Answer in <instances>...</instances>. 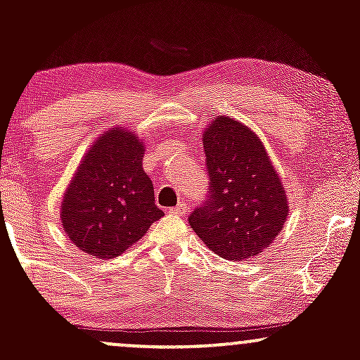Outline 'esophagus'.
Returning <instances> with one entry per match:
<instances>
[{"label":"esophagus","mask_w":360,"mask_h":360,"mask_svg":"<svg viewBox=\"0 0 360 360\" xmlns=\"http://www.w3.org/2000/svg\"><path fill=\"white\" fill-rule=\"evenodd\" d=\"M169 213L174 214V217H184V214H186V205H184V203L176 205L174 208L169 210Z\"/></svg>","instance_id":"esophagus-1"}]
</instances>
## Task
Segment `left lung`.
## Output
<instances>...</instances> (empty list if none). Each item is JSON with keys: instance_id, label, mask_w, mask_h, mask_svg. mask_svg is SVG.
<instances>
[{"instance_id": "left-lung-1", "label": "left lung", "mask_w": 360, "mask_h": 360, "mask_svg": "<svg viewBox=\"0 0 360 360\" xmlns=\"http://www.w3.org/2000/svg\"><path fill=\"white\" fill-rule=\"evenodd\" d=\"M203 147L212 191L189 214V225L220 257H254L283 230L289 213L286 189L264 143L237 120L213 118Z\"/></svg>"}]
</instances>
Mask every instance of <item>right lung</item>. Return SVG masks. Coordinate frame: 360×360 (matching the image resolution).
I'll list each match as a JSON object with an SVG mask.
<instances>
[{
    "instance_id": "obj_1",
    "label": "right lung",
    "mask_w": 360,
    "mask_h": 360,
    "mask_svg": "<svg viewBox=\"0 0 360 360\" xmlns=\"http://www.w3.org/2000/svg\"><path fill=\"white\" fill-rule=\"evenodd\" d=\"M143 142L123 127L101 134L82 157L64 193L62 229L76 247L113 259L137 243L164 217L142 167Z\"/></svg>"
}]
</instances>
